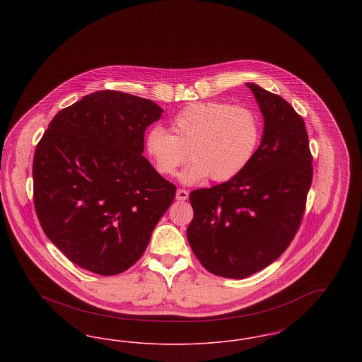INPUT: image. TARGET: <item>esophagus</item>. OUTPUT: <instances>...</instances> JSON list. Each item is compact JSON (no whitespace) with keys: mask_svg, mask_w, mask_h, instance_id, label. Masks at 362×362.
<instances>
[{"mask_svg":"<svg viewBox=\"0 0 362 362\" xmlns=\"http://www.w3.org/2000/svg\"><path fill=\"white\" fill-rule=\"evenodd\" d=\"M187 198H189V191L183 189H179L176 191V199L177 201H186Z\"/></svg>","mask_w":362,"mask_h":362,"instance_id":"esophagus-1","label":"esophagus"}]
</instances>
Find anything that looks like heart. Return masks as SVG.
I'll return each instance as SVG.
<instances>
[{
    "label": "heart",
    "instance_id": "1",
    "mask_svg": "<svg viewBox=\"0 0 362 362\" xmlns=\"http://www.w3.org/2000/svg\"><path fill=\"white\" fill-rule=\"evenodd\" d=\"M170 127L171 134L160 126L146 133L145 153L157 173L173 176L189 151L192 161L179 175L186 185L207 176L214 182L233 179L252 160L262 136L252 110L223 102L189 104L173 117Z\"/></svg>",
    "mask_w": 362,
    "mask_h": 362
}]
</instances>
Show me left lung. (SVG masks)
Returning a JSON list of instances; mask_svg holds the SVG:
<instances>
[{
  "label": "left lung",
  "mask_w": 362,
  "mask_h": 362,
  "mask_svg": "<svg viewBox=\"0 0 362 362\" xmlns=\"http://www.w3.org/2000/svg\"><path fill=\"white\" fill-rule=\"evenodd\" d=\"M264 119L250 164L233 179L194 189L187 239L211 274L247 278L272 264L293 240L312 183L303 118L281 96L247 83Z\"/></svg>",
  "instance_id": "1"
}]
</instances>
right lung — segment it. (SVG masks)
<instances>
[{"label": "right lung", "mask_w": 362, "mask_h": 362, "mask_svg": "<svg viewBox=\"0 0 362 362\" xmlns=\"http://www.w3.org/2000/svg\"><path fill=\"white\" fill-rule=\"evenodd\" d=\"M155 102L99 90L61 110L36 145L34 204L52 244L100 276L130 269L146 250L176 187L142 156Z\"/></svg>", "instance_id": "add662e5"}]
</instances>
